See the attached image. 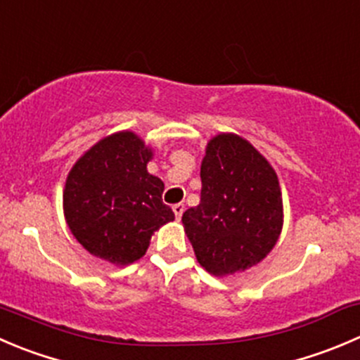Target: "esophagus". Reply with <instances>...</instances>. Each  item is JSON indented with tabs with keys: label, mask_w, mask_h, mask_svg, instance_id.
I'll return each instance as SVG.
<instances>
[{
	"label": "esophagus",
	"mask_w": 360,
	"mask_h": 360,
	"mask_svg": "<svg viewBox=\"0 0 360 360\" xmlns=\"http://www.w3.org/2000/svg\"><path fill=\"white\" fill-rule=\"evenodd\" d=\"M172 211H174V214H176V219H181V216H183V212H184V204H176L172 207Z\"/></svg>",
	"instance_id": "34e87169"
}]
</instances>
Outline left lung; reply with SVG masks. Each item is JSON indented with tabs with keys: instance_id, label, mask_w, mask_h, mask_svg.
<instances>
[{
	"instance_id": "left-lung-1",
	"label": "left lung",
	"mask_w": 360,
	"mask_h": 360,
	"mask_svg": "<svg viewBox=\"0 0 360 360\" xmlns=\"http://www.w3.org/2000/svg\"><path fill=\"white\" fill-rule=\"evenodd\" d=\"M200 179V204L183 214L198 264L214 276H226L264 260L283 226L273 167L239 135L219 134L205 149Z\"/></svg>"
}]
</instances>
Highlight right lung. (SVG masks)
<instances>
[{"instance_id":"obj_1","label":"right lung","mask_w":360,"mask_h":360,"mask_svg":"<svg viewBox=\"0 0 360 360\" xmlns=\"http://www.w3.org/2000/svg\"><path fill=\"white\" fill-rule=\"evenodd\" d=\"M153 151L134 131H120L84 153L66 177L65 218L95 257L128 265L146 253L155 230L172 221L163 181L148 172Z\"/></svg>"}]
</instances>
